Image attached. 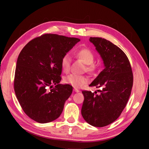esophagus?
<instances>
[{"label":"esophagus","instance_id":"obj_1","mask_svg":"<svg viewBox=\"0 0 149 149\" xmlns=\"http://www.w3.org/2000/svg\"><path fill=\"white\" fill-rule=\"evenodd\" d=\"M74 91L75 92H76V93H78V92H79V91L78 90V89H75V88H74Z\"/></svg>","mask_w":149,"mask_h":149}]
</instances>
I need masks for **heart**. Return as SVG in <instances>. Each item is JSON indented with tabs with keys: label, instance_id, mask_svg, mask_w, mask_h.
Returning <instances> with one entry per match:
<instances>
[{
	"label": "heart",
	"instance_id": "b5f03b06",
	"mask_svg": "<svg viewBox=\"0 0 149 149\" xmlns=\"http://www.w3.org/2000/svg\"><path fill=\"white\" fill-rule=\"evenodd\" d=\"M75 54L78 58L81 59L86 64L85 70L92 72L96 70L95 60V54L91 49L88 48H81L75 52ZM72 58L69 54H64L61 60V68L64 72H68L71 66ZM65 84L72 85L75 88H81L85 85L88 81L87 78L84 75L72 74L65 77L64 79Z\"/></svg>",
	"mask_w": 149,
	"mask_h": 149
}]
</instances>
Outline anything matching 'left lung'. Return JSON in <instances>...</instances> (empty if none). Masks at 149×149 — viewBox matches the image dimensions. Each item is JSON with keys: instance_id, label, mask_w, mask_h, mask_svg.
<instances>
[{"instance_id": "1", "label": "left lung", "mask_w": 149, "mask_h": 149, "mask_svg": "<svg viewBox=\"0 0 149 149\" xmlns=\"http://www.w3.org/2000/svg\"><path fill=\"white\" fill-rule=\"evenodd\" d=\"M104 64V69L90 84L102 87L97 92L83 91V118L90 125L102 127L117 120L132 91L133 76L129 59L122 49L101 37H90ZM99 91V90H98Z\"/></svg>"}]
</instances>
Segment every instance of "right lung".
<instances>
[{"mask_svg": "<svg viewBox=\"0 0 149 149\" xmlns=\"http://www.w3.org/2000/svg\"><path fill=\"white\" fill-rule=\"evenodd\" d=\"M79 41L74 37L46 33L32 39L20 52L15 71L14 91L24 112L35 122L49 123L62 114L73 88L68 84H59L61 60Z\"/></svg>", "mask_w": 149, "mask_h": 149, "instance_id": "obj_1", "label": "right lung"}]
</instances>
